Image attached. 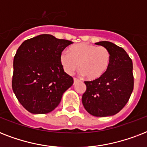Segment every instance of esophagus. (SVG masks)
<instances>
[{"instance_id": "esophagus-1", "label": "esophagus", "mask_w": 147, "mask_h": 147, "mask_svg": "<svg viewBox=\"0 0 147 147\" xmlns=\"http://www.w3.org/2000/svg\"><path fill=\"white\" fill-rule=\"evenodd\" d=\"M79 82V80H78V78H74V85L76 84V83L78 82Z\"/></svg>"}]
</instances>
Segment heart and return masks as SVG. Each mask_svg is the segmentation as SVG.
I'll use <instances>...</instances> for the list:
<instances>
[{"label": "heart", "instance_id": "b5f03b06", "mask_svg": "<svg viewBox=\"0 0 147 147\" xmlns=\"http://www.w3.org/2000/svg\"><path fill=\"white\" fill-rule=\"evenodd\" d=\"M60 62L64 71L71 74L79 66L88 80H98L105 76L109 68L111 53L103 47L79 43L60 54Z\"/></svg>", "mask_w": 147, "mask_h": 147}]
</instances>
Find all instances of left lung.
Instances as JSON below:
<instances>
[{
	"label": "left lung",
	"instance_id": "obj_1",
	"mask_svg": "<svg viewBox=\"0 0 147 147\" xmlns=\"http://www.w3.org/2000/svg\"><path fill=\"white\" fill-rule=\"evenodd\" d=\"M111 53L109 68L98 80L85 82L83 106L95 117L112 116L117 114L127 103L134 89L132 60L121 47L108 41L95 43Z\"/></svg>",
	"mask_w": 147,
	"mask_h": 147
}]
</instances>
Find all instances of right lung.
Instances as JSON below:
<instances>
[{"label": "right lung", "instance_id": "right-lung-1", "mask_svg": "<svg viewBox=\"0 0 147 147\" xmlns=\"http://www.w3.org/2000/svg\"><path fill=\"white\" fill-rule=\"evenodd\" d=\"M72 42L50 34L25 40L13 59L12 88L19 102L32 114L53 111L73 84L64 71L60 54Z\"/></svg>", "mask_w": 147, "mask_h": 147}]
</instances>
